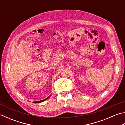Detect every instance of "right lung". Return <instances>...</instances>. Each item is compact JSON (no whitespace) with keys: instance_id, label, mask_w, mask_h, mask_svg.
Wrapping results in <instances>:
<instances>
[{"instance_id":"obj_1","label":"right lung","mask_w":125,"mask_h":125,"mask_svg":"<svg viewBox=\"0 0 125 125\" xmlns=\"http://www.w3.org/2000/svg\"><path fill=\"white\" fill-rule=\"evenodd\" d=\"M50 95L48 96V97H47V98H46L45 99H44V100H40V101H35V102H33V103H41V102H43V101H44L45 100H47V99L48 98H50Z\"/></svg>"}]
</instances>
